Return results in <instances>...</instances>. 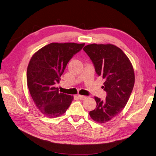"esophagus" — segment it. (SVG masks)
<instances>
[{
	"label": "esophagus",
	"mask_w": 156,
	"mask_h": 156,
	"mask_svg": "<svg viewBox=\"0 0 156 156\" xmlns=\"http://www.w3.org/2000/svg\"><path fill=\"white\" fill-rule=\"evenodd\" d=\"M77 97L80 100H85V98H86V97H85V96H82V95H78Z\"/></svg>",
	"instance_id": "1"
}]
</instances>
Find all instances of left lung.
Masks as SVG:
<instances>
[{
    "mask_svg": "<svg viewBox=\"0 0 156 156\" xmlns=\"http://www.w3.org/2000/svg\"><path fill=\"white\" fill-rule=\"evenodd\" d=\"M98 76L104 79L105 99L94 97L97 107L89 112L98 123H105L116 117L125 107L135 83L132 65L121 49L113 44H91L83 48Z\"/></svg>",
    "mask_w": 156,
    "mask_h": 156,
    "instance_id": "obj_1",
    "label": "left lung"
}]
</instances>
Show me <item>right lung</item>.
Returning a JSON list of instances; mask_svg holds the SVG:
<instances>
[{"label": "right lung", "instance_id": "obj_1", "mask_svg": "<svg viewBox=\"0 0 156 156\" xmlns=\"http://www.w3.org/2000/svg\"><path fill=\"white\" fill-rule=\"evenodd\" d=\"M85 43H52L35 54L27 69V85L36 107L44 116L55 118L63 115L73 97L59 92V83L67 63Z\"/></svg>", "mask_w": 156, "mask_h": 156}]
</instances>
